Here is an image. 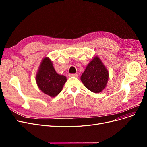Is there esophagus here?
Here are the masks:
<instances>
[{"mask_svg":"<svg viewBox=\"0 0 147 147\" xmlns=\"http://www.w3.org/2000/svg\"><path fill=\"white\" fill-rule=\"evenodd\" d=\"M69 76H73V77H76V78H78L79 74H69Z\"/></svg>","mask_w":147,"mask_h":147,"instance_id":"esophagus-1","label":"esophagus"}]
</instances>
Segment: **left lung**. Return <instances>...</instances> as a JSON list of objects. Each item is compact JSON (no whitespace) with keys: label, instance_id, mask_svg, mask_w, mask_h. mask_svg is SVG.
Returning a JSON list of instances; mask_svg holds the SVG:
<instances>
[{"label":"left lung","instance_id":"obj_1","mask_svg":"<svg viewBox=\"0 0 147 147\" xmlns=\"http://www.w3.org/2000/svg\"><path fill=\"white\" fill-rule=\"evenodd\" d=\"M109 78V71L102 61L95 56L81 76L84 86L94 93H99L106 87Z\"/></svg>","mask_w":147,"mask_h":147}]
</instances>
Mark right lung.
Returning a JSON list of instances; mask_svg holds the SVG:
<instances>
[{
  "label": "right lung",
  "instance_id": "obj_1",
  "mask_svg": "<svg viewBox=\"0 0 147 147\" xmlns=\"http://www.w3.org/2000/svg\"><path fill=\"white\" fill-rule=\"evenodd\" d=\"M66 81L65 76L55 71L49 57L43 58L36 75L37 86L43 93L52 98L56 96L61 92Z\"/></svg>",
  "mask_w": 147,
  "mask_h": 147
}]
</instances>
